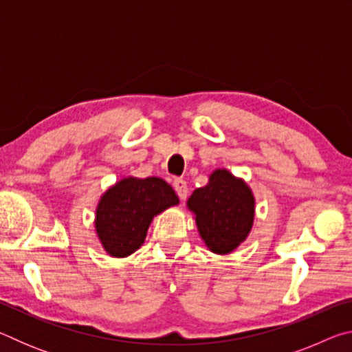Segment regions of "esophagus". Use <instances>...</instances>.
<instances>
[{
	"label": "esophagus",
	"instance_id": "esophagus-1",
	"mask_svg": "<svg viewBox=\"0 0 352 352\" xmlns=\"http://www.w3.org/2000/svg\"><path fill=\"white\" fill-rule=\"evenodd\" d=\"M174 189H175V192H177L178 197H180L182 200H184V199L188 197L189 188H188V184H186V182L183 180V178H175V180H174Z\"/></svg>",
	"mask_w": 352,
	"mask_h": 352
}]
</instances>
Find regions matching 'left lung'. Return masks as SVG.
Segmentation results:
<instances>
[{
	"mask_svg": "<svg viewBox=\"0 0 352 352\" xmlns=\"http://www.w3.org/2000/svg\"><path fill=\"white\" fill-rule=\"evenodd\" d=\"M254 205L247 182L225 168L214 169L205 186L195 189L186 201L201 241L216 254H230L247 239L254 222Z\"/></svg>",
	"mask_w": 352,
	"mask_h": 352,
	"instance_id": "1",
	"label": "left lung"
}]
</instances>
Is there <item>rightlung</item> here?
<instances>
[{"label":"right lung","instance_id":"right-lung-1","mask_svg":"<svg viewBox=\"0 0 352 352\" xmlns=\"http://www.w3.org/2000/svg\"><path fill=\"white\" fill-rule=\"evenodd\" d=\"M180 204L175 190L160 177H124L100 195L94 231L111 258H127L146 241L155 216Z\"/></svg>","mask_w":352,"mask_h":352}]
</instances>
